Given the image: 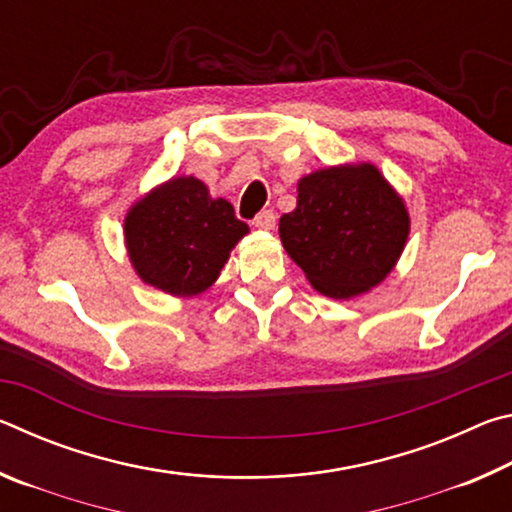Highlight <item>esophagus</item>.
<instances>
[{
	"label": "esophagus",
	"instance_id": "1",
	"mask_svg": "<svg viewBox=\"0 0 512 512\" xmlns=\"http://www.w3.org/2000/svg\"><path fill=\"white\" fill-rule=\"evenodd\" d=\"M275 212L273 210H264V212H259L255 219H253V225L257 230H273L275 228Z\"/></svg>",
	"mask_w": 512,
	"mask_h": 512
}]
</instances>
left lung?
<instances>
[{"instance_id": "obj_1", "label": "left lung", "mask_w": 512, "mask_h": 512, "mask_svg": "<svg viewBox=\"0 0 512 512\" xmlns=\"http://www.w3.org/2000/svg\"><path fill=\"white\" fill-rule=\"evenodd\" d=\"M402 196L375 164H341L298 183V205L280 219V239L316 291L366 293L393 271L409 239Z\"/></svg>"}]
</instances>
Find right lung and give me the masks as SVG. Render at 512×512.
I'll list each match as a JSON object with an SVG mask.
<instances>
[{
  "mask_svg": "<svg viewBox=\"0 0 512 512\" xmlns=\"http://www.w3.org/2000/svg\"><path fill=\"white\" fill-rule=\"evenodd\" d=\"M124 235L146 284L171 296H198L216 282L248 225L225 198H212L201 180L180 176L128 210Z\"/></svg>",
  "mask_w": 512,
  "mask_h": 512,
  "instance_id": "right-lung-1",
  "label": "right lung"
}]
</instances>
